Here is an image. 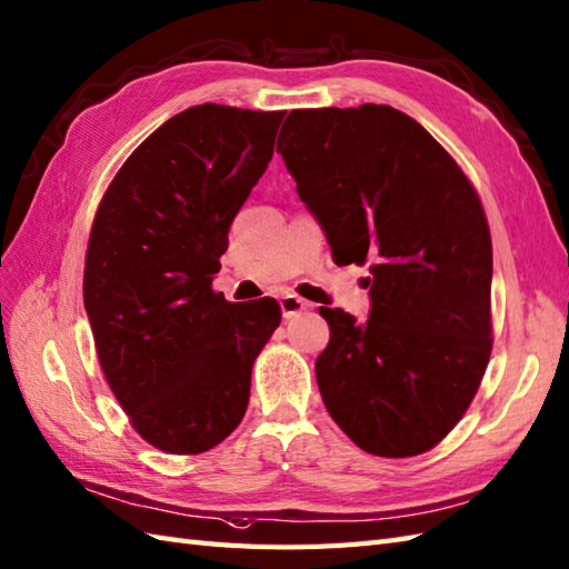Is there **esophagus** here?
<instances>
[{
	"mask_svg": "<svg viewBox=\"0 0 569 569\" xmlns=\"http://www.w3.org/2000/svg\"><path fill=\"white\" fill-rule=\"evenodd\" d=\"M278 303H281L283 318H293V316H298V312H303V310L308 308L306 300H303V298H298V296H293V293L281 296V300H278Z\"/></svg>",
	"mask_w": 569,
	"mask_h": 569,
	"instance_id": "34e87169",
	"label": "esophagus"
}]
</instances>
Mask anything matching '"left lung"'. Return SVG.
Here are the masks:
<instances>
[{
    "instance_id": "obj_1",
    "label": "left lung",
    "mask_w": 569,
    "mask_h": 569,
    "mask_svg": "<svg viewBox=\"0 0 569 569\" xmlns=\"http://www.w3.org/2000/svg\"><path fill=\"white\" fill-rule=\"evenodd\" d=\"M276 151L337 266L369 263V320L320 308L322 403L349 440L413 457L465 416L491 355V234L462 168L389 104L293 110Z\"/></svg>"
}]
</instances>
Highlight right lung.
I'll list each match as a JSON object with an SVG mask.
<instances>
[{
  "label": "right lung",
  "instance_id": "add662e5",
  "mask_svg": "<svg viewBox=\"0 0 569 569\" xmlns=\"http://www.w3.org/2000/svg\"><path fill=\"white\" fill-rule=\"evenodd\" d=\"M286 112L196 104L129 156L94 214L82 296L104 379L143 440L212 450L249 406L281 308L212 291L229 224L273 156Z\"/></svg>",
  "mask_w": 569,
  "mask_h": 569
}]
</instances>
